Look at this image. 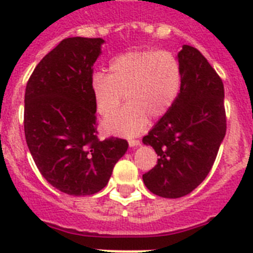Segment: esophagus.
<instances>
[{
    "mask_svg": "<svg viewBox=\"0 0 253 253\" xmlns=\"http://www.w3.org/2000/svg\"><path fill=\"white\" fill-rule=\"evenodd\" d=\"M129 146H130V147H138V146H140V140H138V139H130V140H129Z\"/></svg>",
    "mask_w": 253,
    "mask_h": 253,
    "instance_id": "esophagus-1",
    "label": "esophagus"
}]
</instances>
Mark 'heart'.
Instances as JSON below:
<instances>
[{"mask_svg": "<svg viewBox=\"0 0 253 253\" xmlns=\"http://www.w3.org/2000/svg\"><path fill=\"white\" fill-rule=\"evenodd\" d=\"M110 73H95L91 80L96 110L107 116L126 97L128 105L102 123L106 133L133 137L151 119H158L173 106L182 84V68L166 50H133L111 60Z\"/></svg>", "mask_w": 253, "mask_h": 253, "instance_id": "obj_1", "label": "heart"}]
</instances>
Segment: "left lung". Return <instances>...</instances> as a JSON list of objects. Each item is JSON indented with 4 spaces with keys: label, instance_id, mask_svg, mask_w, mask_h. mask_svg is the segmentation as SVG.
<instances>
[{
    "label": "left lung",
    "instance_id": "8db88e82",
    "mask_svg": "<svg viewBox=\"0 0 253 253\" xmlns=\"http://www.w3.org/2000/svg\"><path fill=\"white\" fill-rule=\"evenodd\" d=\"M182 84L177 100L143 138L160 156L143 175L154 195L177 199L202 184L214 165L227 130L224 86L207 58L184 45L177 54Z\"/></svg>",
    "mask_w": 253,
    "mask_h": 253
}]
</instances>
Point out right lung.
I'll use <instances>...</instances> for the list:
<instances>
[{
	"label": "right lung",
	"mask_w": 253,
	"mask_h": 253,
	"mask_svg": "<svg viewBox=\"0 0 253 253\" xmlns=\"http://www.w3.org/2000/svg\"><path fill=\"white\" fill-rule=\"evenodd\" d=\"M101 38H67L35 67L26 84L24 129L33 160L49 184L73 196L104 189L128 149L120 138L100 140L91 90Z\"/></svg>",
	"instance_id": "add662e5"
}]
</instances>
